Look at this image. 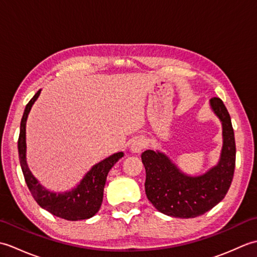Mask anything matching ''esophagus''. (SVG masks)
<instances>
[{
	"label": "esophagus",
	"mask_w": 257,
	"mask_h": 257,
	"mask_svg": "<svg viewBox=\"0 0 257 257\" xmlns=\"http://www.w3.org/2000/svg\"><path fill=\"white\" fill-rule=\"evenodd\" d=\"M146 146H147L146 139L143 137H138L132 143V146H130V150H132L134 154H139V152H141V150H143Z\"/></svg>",
	"instance_id": "1"
}]
</instances>
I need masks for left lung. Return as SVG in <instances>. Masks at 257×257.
<instances>
[{
    "instance_id": "1",
    "label": "left lung",
    "mask_w": 257,
    "mask_h": 257,
    "mask_svg": "<svg viewBox=\"0 0 257 257\" xmlns=\"http://www.w3.org/2000/svg\"><path fill=\"white\" fill-rule=\"evenodd\" d=\"M210 106L222 123L223 146L219 162L205 173L189 176L159 150L141 155L147 198L163 214L180 219L202 215L224 199L230 189L236 155L231 117L220 98H211Z\"/></svg>"
}]
</instances>
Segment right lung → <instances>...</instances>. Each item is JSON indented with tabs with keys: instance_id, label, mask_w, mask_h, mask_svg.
<instances>
[{
	"instance_id": "obj_1",
	"label": "right lung",
	"mask_w": 257,
	"mask_h": 257,
	"mask_svg": "<svg viewBox=\"0 0 257 257\" xmlns=\"http://www.w3.org/2000/svg\"><path fill=\"white\" fill-rule=\"evenodd\" d=\"M41 90H38L27 103L21 120L18 148L25 182L38 205L52 213L53 215L68 221L90 219L99 211L101 206L103 188H105L108 172L114 166V163L123 157V152H117L96 163L74 189L66 192H53L43 187L33 176L26 162V121L33 105L41 94Z\"/></svg>"
}]
</instances>
